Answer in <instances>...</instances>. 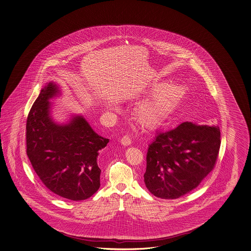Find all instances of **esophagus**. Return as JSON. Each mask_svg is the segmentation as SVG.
Segmentation results:
<instances>
[{"label":"esophagus","mask_w":251,"mask_h":251,"mask_svg":"<svg viewBox=\"0 0 251 251\" xmlns=\"http://www.w3.org/2000/svg\"><path fill=\"white\" fill-rule=\"evenodd\" d=\"M121 143L123 144V146H128L131 144V139L129 138L128 135H124L121 140Z\"/></svg>","instance_id":"esophagus-1"}]
</instances>
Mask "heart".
Segmentation results:
<instances>
[{
	"mask_svg": "<svg viewBox=\"0 0 251 251\" xmlns=\"http://www.w3.org/2000/svg\"><path fill=\"white\" fill-rule=\"evenodd\" d=\"M157 93L138 110V118L143 126L152 127L162 120L177 102L183 98L185 89L180 85L160 84L158 85Z\"/></svg>",
	"mask_w": 251,
	"mask_h": 251,
	"instance_id": "1",
	"label": "heart"
}]
</instances>
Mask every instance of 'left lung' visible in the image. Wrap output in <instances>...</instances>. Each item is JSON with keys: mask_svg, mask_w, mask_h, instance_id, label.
Here are the masks:
<instances>
[{"mask_svg": "<svg viewBox=\"0 0 251 251\" xmlns=\"http://www.w3.org/2000/svg\"><path fill=\"white\" fill-rule=\"evenodd\" d=\"M220 147V128L215 126L186 122L159 132L148 149V190L165 200L189 193L214 169Z\"/></svg>", "mask_w": 251, "mask_h": 251, "instance_id": "left-lung-1", "label": "left lung"}]
</instances>
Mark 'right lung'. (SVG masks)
I'll return each mask as SVG.
<instances>
[{"mask_svg":"<svg viewBox=\"0 0 251 251\" xmlns=\"http://www.w3.org/2000/svg\"><path fill=\"white\" fill-rule=\"evenodd\" d=\"M59 93L50 82L41 91L27 117L26 152L47 189L71 201H83L99 190V151L109 139L99 136L81 116L60 125L50 116L49 100Z\"/></svg>","mask_w":251,"mask_h":251,"instance_id":"obj_1","label":"right lung"}]
</instances>
